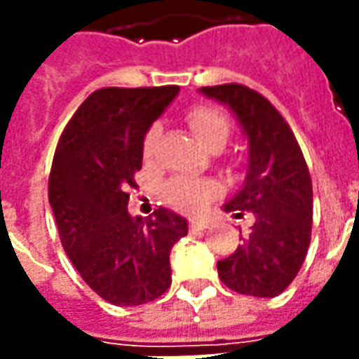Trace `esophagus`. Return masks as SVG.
Instances as JSON below:
<instances>
[{"instance_id":"34e87169","label":"esophagus","mask_w":359,"mask_h":359,"mask_svg":"<svg viewBox=\"0 0 359 359\" xmlns=\"http://www.w3.org/2000/svg\"><path fill=\"white\" fill-rule=\"evenodd\" d=\"M208 225H210V222H208V219H201V218L190 219V231H191V233H196V231L207 229Z\"/></svg>"}]
</instances>
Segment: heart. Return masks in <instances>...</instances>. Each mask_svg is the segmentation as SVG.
<instances>
[{"label":"heart","mask_w":359,"mask_h":359,"mask_svg":"<svg viewBox=\"0 0 359 359\" xmlns=\"http://www.w3.org/2000/svg\"><path fill=\"white\" fill-rule=\"evenodd\" d=\"M186 121L190 124L191 132L203 145L210 149L216 145H225V141L231 134V123L219 109L212 106H194L186 114ZM162 135L160 124H151L143 137V154L151 158L158 145V140ZM218 194V184L214 180L191 179V177H175L168 180L163 186V197L169 205H173L179 210L194 212L205 205L210 197Z\"/></svg>","instance_id":"obj_1"}]
</instances>
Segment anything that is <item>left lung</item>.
Returning <instances> with one entry per match:
<instances>
[{"label": "left lung", "instance_id": "8db88e82", "mask_svg": "<svg viewBox=\"0 0 359 359\" xmlns=\"http://www.w3.org/2000/svg\"><path fill=\"white\" fill-rule=\"evenodd\" d=\"M229 106L248 137V175L225 212H253L242 244L218 261V276L235 292L259 298L281 294L300 272L311 242L313 186L302 149L278 109L240 83L201 87Z\"/></svg>", "mask_w": 359, "mask_h": 359}]
</instances>
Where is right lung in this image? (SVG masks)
<instances>
[{"label": "right lung", "instance_id": "add662e5", "mask_svg": "<svg viewBox=\"0 0 359 359\" xmlns=\"http://www.w3.org/2000/svg\"><path fill=\"white\" fill-rule=\"evenodd\" d=\"M179 86L106 87L65 126L48 180L59 238L89 287L114 306H141L169 289V253L188 224L168 208L128 214V188L143 162V137Z\"/></svg>", "mask_w": 359, "mask_h": 359}]
</instances>
